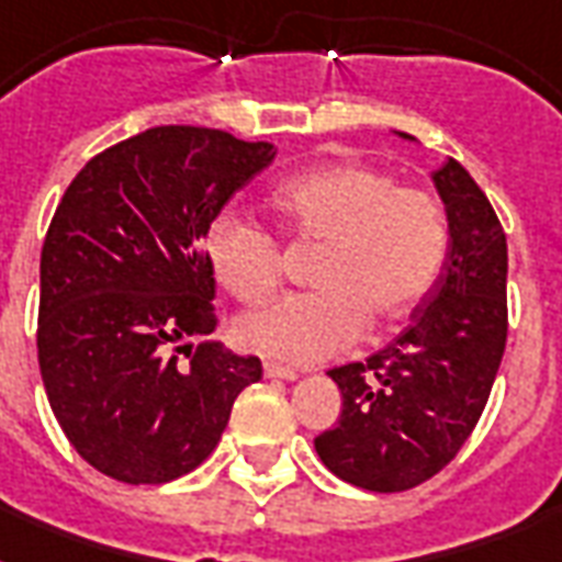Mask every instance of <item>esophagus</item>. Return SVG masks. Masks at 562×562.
<instances>
[{
    "label": "esophagus",
    "mask_w": 562,
    "mask_h": 562,
    "mask_svg": "<svg viewBox=\"0 0 562 562\" xmlns=\"http://www.w3.org/2000/svg\"><path fill=\"white\" fill-rule=\"evenodd\" d=\"M265 375H268V379H282V382H294V379H300L297 370L282 368V364H273V361H265Z\"/></svg>",
    "instance_id": "esophagus-1"
}]
</instances>
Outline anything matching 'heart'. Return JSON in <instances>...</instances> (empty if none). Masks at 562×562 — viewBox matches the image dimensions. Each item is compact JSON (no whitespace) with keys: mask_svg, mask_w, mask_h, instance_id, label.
I'll return each instance as SVG.
<instances>
[{"mask_svg":"<svg viewBox=\"0 0 562 562\" xmlns=\"http://www.w3.org/2000/svg\"><path fill=\"white\" fill-rule=\"evenodd\" d=\"M282 227L321 245L317 291L277 300L238 321V344L280 364H317L344 352L364 329L400 321L426 297L443 268L446 221L419 189H396L368 166H326L273 194ZM206 256L215 280L241 303L271 297L282 277L277 238L254 221L212 224Z\"/></svg>","mask_w":562,"mask_h":562,"instance_id":"heart-1","label":"heart"}]
</instances>
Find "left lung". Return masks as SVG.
<instances>
[{
    "label": "left lung",
    "mask_w": 562,
    "mask_h": 562,
    "mask_svg": "<svg viewBox=\"0 0 562 562\" xmlns=\"http://www.w3.org/2000/svg\"><path fill=\"white\" fill-rule=\"evenodd\" d=\"M431 180L449 224L443 271L396 341L329 370L341 419L315 437L326 470L373 493L417 487L461 452L505 356V229L461 162L449 157Z\"/></svg>",
    "instance_id": "1"
}]
</instances>
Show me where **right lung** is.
Returning a JSON list of instances; mask_svg holds the SVG:
<instances>
[{"label":"right lung","mask_w":562,"mask_h":562,"mask_svg":"<svg viewBox=\"0 0 562 562\" xmlns=\"http://www.w3.org/2000/svg\"><path fill=\"white\" fill-rule=\"evenodd\" d=\"M273 157L212 127H151L92 157L57 203L40 254V373L75 452L110 479L166 484L201 467L262 379L256 356L188 338L218 324L212 221Z\"/></svg>","instance_id":"right-lung-1"}]
</instances>
